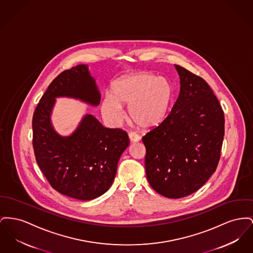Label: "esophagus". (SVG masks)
Returning a JSON list of instances; mask_svg holds the SVG:
<instances>
[{"instance_id":"obj_1","label":"esophagus","mask_w":253,"mask_h":253,"mask_svg":"<svg viewBox=\"0 0 253 253\" xmlns=\"http://www.w3.org/2000/svg\"><path fill=\"white\" fill-rule=\"evenodd\" d=\"M129 139L131 142H137L140 140V136L138 134H134V133H130L129 134Z\"/></svg>"}]
</instances>
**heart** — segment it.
<instances>
[{
    "label": "heart",
    "instance_id": "obj_1",
    "mask_svg": "<svg viewBox=\"0 0 253 253\" xmlns=\"http://www.w3.org/2000/svg\"><path fill=\"white\" fill-rule=\"evenodd\" d=\"M112 96L106 95L101 103L105 119L119 125L125 118L122 105L129 106L131 119L141 128L150 129L166 118L173 100V87L168 79L148 73L127 75L112 86Z\"/></svg>",
    "mask_w": 253,
    "mask_h": 253
}]
</instances>
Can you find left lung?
Segmentation results:
<instances>
[{
  "label": "left lung",
  "mask_w": 253,
  "mask_h": 253,
  "mask_svg": "<svg viewBox=\"0 0 253 253\" xmlns=\"http://www.w3.org/2000/svg\"><path fill=\"white\" fill-rule=\"evenodd\" d=\"M180 90L170 114L142 137L150 185L170 199L200 189L216 171L224 135L223 111L200 76L175 65Z\"/></svg>",
  "instance_id": "8db88e82"
}]
</instances>
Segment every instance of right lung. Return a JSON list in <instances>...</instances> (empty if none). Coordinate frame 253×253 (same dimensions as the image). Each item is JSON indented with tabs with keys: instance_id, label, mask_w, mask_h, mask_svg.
<instances>
[{
	"instance_id": "add662e5",
	"label": "right lung",
	"mask_w": 253,
	"mask_h": 253,
	"mask_svg": "<svg viewBox=\"0 0 253 253\" xmlns=\"http://www.w3.org/2000/svg\"><path fill=\"white\" fill-rule=\"evenodd\" d=\"M60 96L99 104L100 92L88 66L66 70L49 84L33 114L32 144L37 164L53 189L89 201L112 185L129 137L121 129L106 128L91 115H86L71 135H60L50 121L55 98Z\"/></svg>"
}]
</instances>
